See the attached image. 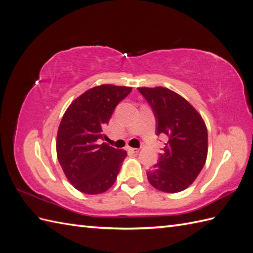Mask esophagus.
Wrapping results in <instances>:
<instances>
[{"label": "esophagus", "mask_w": 253, "mask_h": 253, "mask_svg": "<svg viewBox=\"0 0 253 253\" xmlns=\"http://www.w3.org/2000/svg\"><path fill=\"white\" fill-rule=\"evenodd\" d=\"M128 151L131 152V153H138L139 149H137V148H128Z\"/></svg>", "instance_id": "1"}]
</instances>
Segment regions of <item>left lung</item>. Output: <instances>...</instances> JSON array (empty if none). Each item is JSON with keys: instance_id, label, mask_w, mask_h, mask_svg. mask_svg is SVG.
Wrapping results in <instances>:
<instances>
[{"instance_id": "left-lung-1", "label": "left lung", "mask_w": 253, "mask_h": 253, "mask_svg": "<svg viewBox=\"0 0 253 253\" xmlns=\"http://www.w3.org/2000/svg\"><path fill=\"white\" fill-rule=\"evenodd\" d=\"M152 107L157 135L168 142L159 162L148 171L155 189L175 193L185 190L200 174L208 155V130L198 111L178 93L168 88H138Z\"/></svg>"}]
</instances>
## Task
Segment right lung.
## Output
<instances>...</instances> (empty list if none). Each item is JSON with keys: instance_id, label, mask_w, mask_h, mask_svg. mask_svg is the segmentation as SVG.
Returning <instances> with one entry per match:
<instances>
[{"instance_id": "add662e5", "label": "right lung", "mask_w": 253, "mask_h": 253, "mask_svg": "<svg viewBox=\"0 0 253 253\" xmlns=\"http://www.w3.org/2000/svg\"><path fill=\"white\" fill-rule=\"evenodd\" d=\"M130 87L101 84L72 102L57 130L56 153L64 174L77 190L99 195L114 184L127 152L98 144L116 105Z\"/></svg>"}]
</instances>
